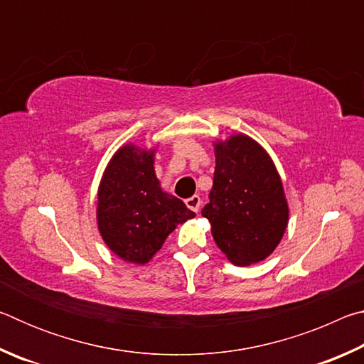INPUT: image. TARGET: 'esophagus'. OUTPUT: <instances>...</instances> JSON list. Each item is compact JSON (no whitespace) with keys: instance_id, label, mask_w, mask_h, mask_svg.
<instances>
[{"instance_id":"34e87169","label":"esophagus","mask_w":364,"mask_h":364,"mask_svg":"<svg viewBox=\"0 0 364 364\" xmlns=\"http://www.w3.org/2000/svg\"><path fill=\"white\" fill-rule=\"evenodd\" d=\"M184 204H186V207H188V208H191V210L197 213V212H199V208H200V197L197 196V194L191 196L189 199L184 200Z\"/></svg>"}]
</instances>
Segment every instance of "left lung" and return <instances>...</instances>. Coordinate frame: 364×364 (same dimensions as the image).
<instances>
[{
  "instance_id": "obj_1",
  "label": "left lung",
  "mask_w": 364,
  "mask_h": 364,
  "mask_svg": "<svg viewBox=\"0 0 364 364\" xmlns=\"http://www.w3.org/2000/svg\"><path fill=\"white\" fill-rule=\"evenodd\" d=\"M213 186L202 208L212 236L237 267L267 258L286 231L289 208L281 178L260 144L234 134L215 144Z\"/></svg>"
}]
</instances>
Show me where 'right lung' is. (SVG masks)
<instances>
[{"label": "right lung", "mask_w": 364, "mask_h": 364, "mask_svg": "<svg viewBox=\"0 0 364 364\" xmlns=\"http://www.w3.org/2000/svg\"><path fill=\"white\" fill-rule=\"evenodd\" d=\"M193 217L183 200L160 189L154 152L132 144L115 152L97 193V226L114 254L144 264L178 225Z\"/></svg>", "instance_id": "obj_1"}]
</instances>
